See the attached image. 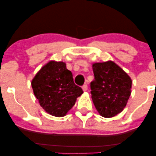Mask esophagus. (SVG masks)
<instances>
[{
    "instance_id": "esophagus-1",
    "label": "esophagus",
    "mask_w": 156,
    "mask_h": 156,
    "mask_svg": "<svg viewBox=\"0 0 156 156\" xmlns=\"http://www.w3.org/2000/svg\"><path fill=\"white\" fill-rule=\"evenodd\" d=\"M87 89H88V87H87V84H84L82 86V89H83V91H86L87 90Z\"/></svg>"
}]
</instances>
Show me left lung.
Returning <instances> with one entry per match:
<instances>
[{
  "label": "left lung",
  "mask_w": 156,
  "mask_h": 156,
  "mask_svg": "<svg viewBox=\"0 0 156 156\" xmlns=\"http://www.w3.org/2000/svg\"><path fill=\"white\" fill-rule=\"evenodd\" d=\"M94 80L91 82V99L101 116L111 118L123 111L131 95L130 76L112 61L92 65Z\"/></svg>",
  "instance_id": "8db88e82"
}]
</instances>
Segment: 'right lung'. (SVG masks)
I'll list each match as a JSON object with an SVG mask.
<instances>
[{"mask_svg":"<svg viewBox=\"0 0 156 156\" xmlns=\"http://www.w3.org/2000/svg\"><path fill=\"white\" fill-rule=\"evenodd\" d=\"M31 84L40 105L57 117L65 116L83 93L63 62H49L37 72Z\"/></svg>","mask_w":156,"mask_h":156,"instance_id":"right-lung-1","label":"right lung"}]
</instances>
